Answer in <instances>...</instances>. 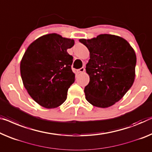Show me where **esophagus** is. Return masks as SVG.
Listing matches in <instances>:
<instances>
[{
    "mask_svg": "<svg viewBox=\"0 0 152 152\" xmlns=\"http://www.w3.org/2000/svg\"><path fill=\"white\" fill-rule=\"evenodd\" d=\"M85 69L84 68V67H81L80 69L77 70V72H78V73H83V72H85Z\"/></svg>",
    "mask_w": 152,
    "mask_h": 152,
    "instance_id": "34e87169",
    "label": "esophagus"
}]
</instances>
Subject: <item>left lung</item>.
I'll list each match as a JSON object with an SVG mask.
<instances>
[{"label":"left lung","mask_w":152,"mask_h":152,"mask_svg":"<svg viewBox=\"0 0 152 152\" xmlns=\"http://www.w3.org/2000/svg\"><path fill=\"white\" fill-rule=\"evenodd\" d=\"M79 42L90 53L86 65L90 78L84 91L86 99L97 107L113 106L134 83L137 63L134 49L125 39L110 34Z\"/></svg>","instance_id":"8db88e82"}]
</instances>
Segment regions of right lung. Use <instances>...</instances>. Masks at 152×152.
I'll return each mask as SVG.
<instances>
[{"label":"right lung","instance_id":"1","mask_svg":"<svg viewBox=\"0 0 152 152\" xmlns=\"http://www.w3.org/2000/svg\"><path fill=\"white\" fill-rule=\"evenodd\" d=\"M74 45V39L47 34L31 43L24 54L20 62L23 85L43 107L56 108L66 100L67 90L75 81L73 56L67 52Z\"/></svg>","mask_w":152,"mask_h":152}]
</instances>
